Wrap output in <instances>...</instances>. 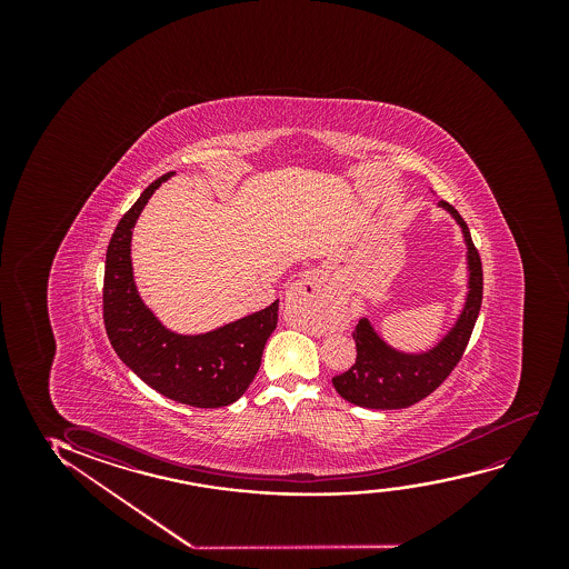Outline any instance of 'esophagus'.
Here are the masks:
<instances>
[{
  "instance_id": "obj_1",
  "label": "esophagus",
  "mask_w": 569,
  "mask_h": 569,
  "mask_svg": "<svg viewBox=\"0 0 569 569\" xmlns=\"http://www.w3.org/2000/svg\"><path fill=\"white\" fill-rule=\"evenodd\" d=\"M288 296L303 297L305 301H309V305L317 312L330 311V307H332L330 299L322 293L319 281L311 278V276H305L301 280L296 281L289 289Z\"/></svg>"
}]
</instances>
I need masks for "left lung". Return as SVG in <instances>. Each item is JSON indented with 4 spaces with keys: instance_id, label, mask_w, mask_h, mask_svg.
Here are the masks:
<instances>
[{
    "instance_id": "1",
    "label": "left lung",
    "mask_w": 569,
    "mask_h": 569,
    "mask_svg": "<svg viewBox=\"0 0 569 569\" xmlns=\"http://www.w3.org/2000/svg\"><path fill=\"white\" fill-rule=\"evenodd\" d=\"M439 206L451 211L459 221L468 244V268H470V291L465 311L457 327L445 336L443 342L421 356H406L395 351L375 335L369 320H359L353 330L356 340V363L342 375L332 377V385L340 397L348 402L375 410H397L420 402L429 397L441 382L459 366L468 340L475 330L478 312L482 307L483 273L482 260L472 242L467 221L451 203L441 200Z\"/></svg>"
}]
</instances>
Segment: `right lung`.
<instances>
[{
  "label": "right lung",
  "instance_id": "1",
  "mask_svg": "<svg viewBox=\"0 0 569 569\" xmlns=\"http://www.w3.org/2000/svg\"><path fill=\"white\" fill-rule=\"evenodd\" d=\"M167 172L151 182L110 237L102 283V319L118 358L174 402L196 408L233 405L249 389L262 361L266 340L278 325V303L200 336H180L141 303L133 286L132 227Z\"/></svg>",
  "mask_w": 569,
  "mask_h": 569
}]
</instances>
